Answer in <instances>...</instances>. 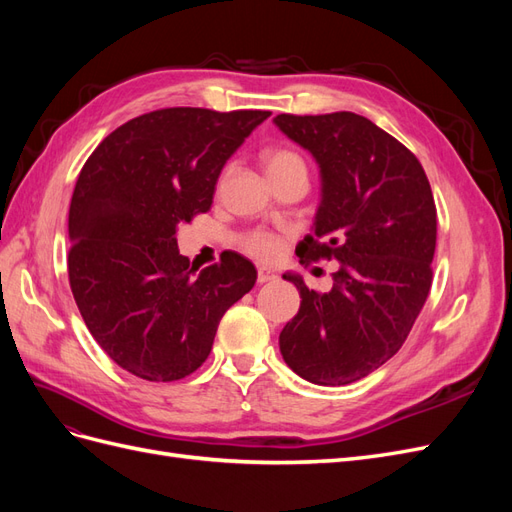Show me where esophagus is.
Wrapping results in <instances>:
<instances>
[{
    "label": "esophagus",
    "mask_w": 512,
    "mask_h": 512,
    "mask_svg": "<svg viewBox=\"0 0 512 512\" xmlns=\"http://www.w3.org/2000/svg\"><path fill=\"white\" fill-rule=\"evenodd\" d=\"M258 284H267V282H273V280H277V275L271 271V269H267V267H260L258 269Z\"/></svg>",
    "instance_id": "esophagus-1"
}]
</instances>
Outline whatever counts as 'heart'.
<instances>
[{
  "label": "heart",
  "mask_w": 512,
  "mask_h": 512,
  "mask_svg": "<svg viewBox=\"0 0 512 512\" xmlns=\"http://www.w3.org/2000/svg\"><path fill=\"white\" fill-rule=\"evenodd\" d=\"M262 166H265L269 179L286 175L290 170H305V162L299 153L284 147H273L262 153ZM241 245L247 254L262 260H269L277 254V239L269 235V232H252V235L243 237Z\"/></svg>",
  "instance_id": "1"
}]
</instances>
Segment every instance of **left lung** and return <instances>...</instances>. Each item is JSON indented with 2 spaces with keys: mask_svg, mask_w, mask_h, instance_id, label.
Segmentation results:
<instances>
[{
  "mask_svg": "<svg viewBox=\"0 0 512 512\" xmlns=\"http://www.w3.org/2000/svg\"><path fill=\"white\" fill-rule=\"evenodd\" d=\"M316 158L322 203L301 262L335 258L333 288H307L280 333V350L301 378L342 386L365 378L404 346L433 280L438 213L421 162L389 132L356 113L275 117Z\"/></svg>",
  "mask_w": 512,
  "mask_h": 512,
  "instance_id": "left-lung-1",
  "label": "left lung"
}]
</instances>
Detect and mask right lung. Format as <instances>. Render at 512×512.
<instances>
[{
    "instance_id": "add662e5",
    "label": "right lung",
    "mask_w": 512,
    "mask_h": 512,
    "mask_svg": "<svg viewBox=\"0 0 512 512\" xmlns=\"http://www.w3.org/2000/svg\"><path fill=\"white\" fill-rule=\"evenodd\" d=\"M269 111L175 106L123 123L76 179L68 280L100 348L149 382L190 376L211 352L226 309L256 282L239 254L194 275L177 226L213 203L226 160Z\"/></svg>"
}]
</instances>
